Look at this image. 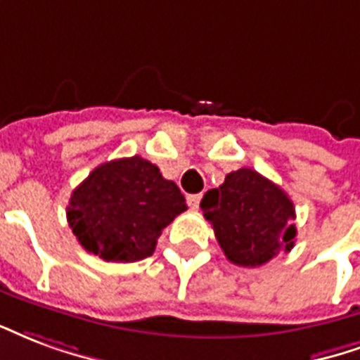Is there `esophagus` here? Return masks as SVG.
<instances>
[{
	"mask_svg": "<svg viewBox=\"0 0 360 360\" xmlns=\"http://www.w3.org/2000/svg\"><path fill=\"white\" fill-rule=\"evenodd\" d=\"M199 203H201V195H199V193L188 195V205H190L191 209H198Z\"/></svg>",
	"mask_w": 360,
	"mask_h": 360,
	"instance_id": "34e87169",
	"label": "esophagus"
}]
</instances>
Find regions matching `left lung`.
Segmentation results:
<instances>
[{"mask_svg":"<svg viewBox=\"0 0 360 360\" xmlns=\"http://www.w3.org/2000/svg\"><path fill=\"white\" fill-rule=\"evenodd\" d=\"M201 209L226 259L238 266H261L295 243L293 201L253 169L226 174L222 186L203 195Z\"/></svg>","mask_w":360,"mask_h":360,"instance_id":"8db88e82","label":"left lung"}]
</instances>
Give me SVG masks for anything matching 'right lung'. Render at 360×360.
Here are the masks:
<instances>
[{
    "label": "right lung",
    "mask_w": 360,
    "mask_h": 360,
    "mask_svg": "<svg viewBox=\"0 0 360 360\" xmlns=\"http://www.w3.org/2000/svg\"><path fill=\"white\" fill-rule=\"evenodd\" d=\"M188 209L182 191L140 155L103 162L70 195L67 220L86 251L134 263L153 255L162 230Z\"/></svg>",
    "instance_id": "right-lung-1"
}]
</instances>
